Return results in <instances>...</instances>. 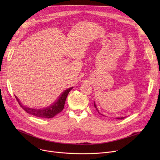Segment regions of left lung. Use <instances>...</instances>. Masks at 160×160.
Returning a JSON list of instances; mask_svg holds the SVG:
<instances>
[{
	"mask_svg": "<svg viewBox=\"0 0 160 160\" xmlns=\"http://www.w3.org/2000/svg\"><path fill=\"white\" fill-rule=\"evenodd\" d=\"M94 106H95V109H96V110L99 113V112H98V108H97V106H96V104H95V102H94ZM124 118V117H118V118H117V119H123Z\"/></svg>",
	"mask_w": 160,
	"mask_h": 160,
	"instance_id": "obj_1",
	"label": "left lung"
}]
</instances>
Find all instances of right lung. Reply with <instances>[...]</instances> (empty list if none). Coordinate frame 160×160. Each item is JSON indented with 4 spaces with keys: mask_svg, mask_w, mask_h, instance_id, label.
I'll return each mask as SVG.
<instances>
[{
    "mask_svg": "<svg viewBox=\"0 0 160 160\" xmlns=\"http://www.w3.org/2000/svg\"><path fill=\"white\" fill-rule=\"evenodd\" d=\"M73 88H70L69 89H67L65 90L63 93L61 94L60 97L58 98L56 102H54L52 105L48 106L45 108H41V109H33L27 108L26 106H24L19 100L18 98L15 95L16 100L20 106L23 109V110L27 113L31 114L33 116H36L37 117H40V118H46V119H50L52 118L58 113H60L64 108L65 100L67 98V95H68L69 91Z\"/></svg>",
    "mask_w": 160,
    "mask_h": 160,
    "instance_id": "right-lung-1",
    "label": "right lung"
}]
</instances>
